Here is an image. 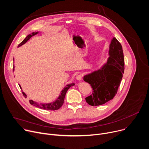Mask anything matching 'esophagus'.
Instances as JSON below:
<instances>
[{"label": "esophagus", "mask_w": 149, "mask_h": 149, "mask_svg": "<svg viewBox=\"0 0 149 149\" xmlns=\"http://www.w3.org/2000/svg\"><path fill=\"white\" fill-rule=\"evenodd\" d=\"M82 75H81V74L77 75L76 76V79H77V80H78V81L81 80V79H82Z\"/></svg>", "instance_id": "esophagus-1"}]
</instances>
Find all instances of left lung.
Here are the masks:
<instances>
[{"label":"left lung","mask_w":149,"mask_h":149,"mask_svg":"<svg viewBox=\"0 0 149 149\" xmlns=\"http://www.w3.org/2000/svg\"><path fill=\"white\" fill-rule=\"evenodd\" d=\"M107 63L101 69L85 75L84 80L90 84L93 91L86 98L90 105H102L116 95L124 71L123 48L118 40L113 38L110 45Z\"/></svg>","instance_id":"left-lung-1"}]
</instances>
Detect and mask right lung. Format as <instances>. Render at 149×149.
<instances>
[{"mask_svg":"<svg viewBox=\"0 0 149 149\" xmlns=\"http://www.w3.org/2000/svg\"><path fill=\"white\" fill-rule=\"evenodd\" d=\"M38 32H33L32 33V34H29L28 35L25 39L22 42H20V43L18 45V47L22 46V45H24V44H25L26 42L31 39V37H32L33 35L37 34ZM14 70V66L13 67V71ZM75 86V84L74 83H72V84H68V85H67V86L63 88L62 90V91H61L62 93L59 96V97L57 98V100L53 102H51V103H49V104H41V103H38V102H36L35 101H33V100H29V102L31 105H33L34 106H35V107H39L41 109H43V110H58L59 109H60L62 105H63V101H64V98H65V94L68 91V90L72 86ZM22 94L24 95V96L26 98V95L24 93L22 92Z\"/></svg>","mask_w":149,"mask_h":149,"instance_id":"add662e5","label":"right lung"}]
</instances>
